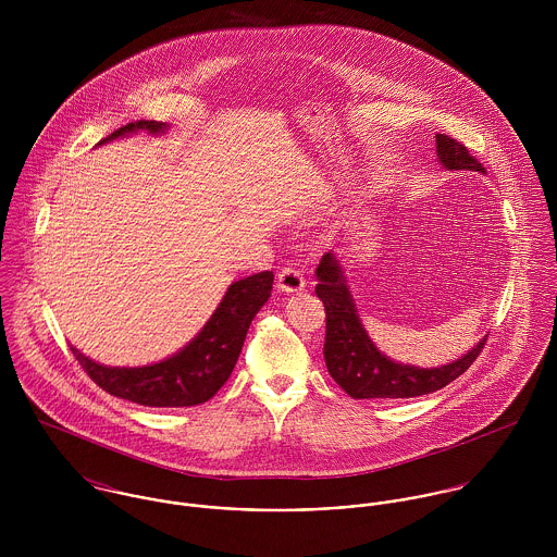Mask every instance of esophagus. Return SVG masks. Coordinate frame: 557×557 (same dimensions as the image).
<instances>
[{
  "label": "esophagus",
  "instance_id": "34e87169",
  "mask_svg": "<svg viewBox=\"0 0 557 557\" xmlns=\"http://www.w3.org/2000/svg\"><path fill=\"white\" fill-rule=\"evenodd\" d=\"M276 285H278V289L285 292V294H298V292L305 289L307 283H305V276H302L300 270H296V268H283V270L278 272V276H276Z\"/></svg>",
  "mask_w": 557,
  "mask_h": 557
}]
</instances>
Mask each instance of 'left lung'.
Instances as JSON below:
<instances>
[{"label": "left lung", "instance_id": "obj_1", "mask_svg": "<svg viewBox=\"0 0 557 557\" xmlns=\"http://www.w3.org/2000/svg\"><path fill=\"white\" fill-rule=\"evenodd\" d=\"M437 160L446 171H478L482 162L470 157L468 148L448 135H435ZM319 300L325 307V343L323 358L332 380L354 398H409L435 393L470 369L484 347V338L461 358L420 369L403 364L377 349L358 315L345 268L336 252H325L318 265Z\"/></svg>", "mask_w": 557, "mask_h": 557}]
</instances>
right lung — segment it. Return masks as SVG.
Masks as SVG:
<instances>
[{"label":"right lung","mask_w":557,"mask_h":557,"mask_svg":"<svg viewBox=\"0 0 557 557\" xmlns=\"http://www.w3.org/2000/svg\"><path fill=\"white\" fill-rule=\"evenodd\" d=\"M162 122H131L98 146L120 137L146 131L150 135H164ZM274 274L259 272L232 283L199 334L173 356L146 367H107L94 362L77 347H71L85 373L109 395L126 398L146 407H190L214 397L230 380L239 351L250 327V321L268 302Z\"/></svg>","instance_id":"right-lung-1"}]
</instances>
